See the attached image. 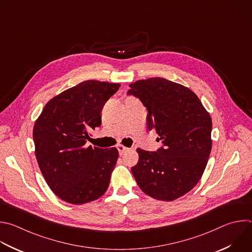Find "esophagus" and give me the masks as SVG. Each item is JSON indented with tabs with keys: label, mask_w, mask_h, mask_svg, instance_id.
Returning <instances> with one entry per match:
<instances>
[{
	"label": "esophagus",
	"mask_w": 252,
	"mask_h": 252,
	"mask_svg": "<svg viewBox=\"0 0 252 252\" xmlns=\"http://www.w3.org/2000/svg\"><path fill=\"white\" fill-rule=\"evenodd\" d=\"M117 148H118V150H119V153L122 155V154H124L126 151H127L128 150V148L127 147H126V146H124L123 144H119L118 146H117Z\"/></svg>",
	"instance_id": "esophagus-1"
}]
</instances>
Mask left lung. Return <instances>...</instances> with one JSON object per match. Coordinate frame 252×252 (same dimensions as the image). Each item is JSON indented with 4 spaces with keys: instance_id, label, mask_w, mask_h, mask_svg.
<instances>
[{
    "instance_id": "left-lung-1",
    "label": "left lung",
    "mask_w": 252,
    "mask_h": 252,
    "mask_svg": "<svg viewBox=\"0 0 252 252\" xmlns=\"http://www.w3.org/2000/svg\"><path fill=\"white\" fill-rule=\"evenodd\" d=\"M128 95L147 109L148 129H155L163 147L137 148L131 167L139 188L149 197L170 202L200 181L212 150V119L198 96L181 84L155 77L129 84Z\"/></svg>"
}]
</instances>
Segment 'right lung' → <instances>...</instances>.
<instances>
[{
    "label": "right lung",
    "instance_id": "1",
    "mask_svg": "<svg viewBox=\"0 0 252 252\" xmlns=\"http://www.w3.org/2000/svg\"><path fill=\"white\" fill-rule=\"evenodd\" d=\"M121 84L88 80L53 97L33 126L40 171L61 200L82 205L102 197L119 158L116 147L87 146L90 131L100 126L105 103Z\"/></svg>",
    "mask_w": 252,
    "mask_h": 252
}]
</instances>
